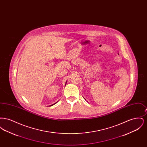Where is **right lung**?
<instances>
[{"instance_id":"1","label":"right lung","mask_w":147,"mask_h":147,"mask_svg":"<svg viewBox=\"0 0 147 147\" xmlns=\"http://www.w3.org/2000/svg\"><path fill=\"white\" fill-rule=\"evenodd\" d=\"M66 83H67V82H66ZM66 83H65V84H66ZM57 102H58V101H57ZM57 102H56V103H55L54 104H52V105H50V106H53V105H54L55 104H56V103H57Z\"/></svg>"}]
</instances>
